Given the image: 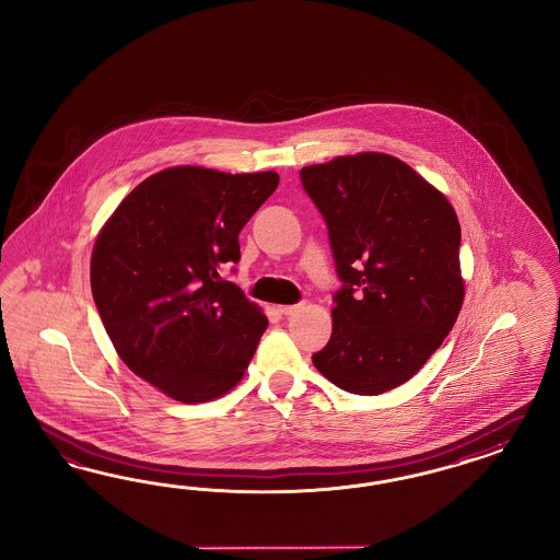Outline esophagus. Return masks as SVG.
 <instances>
[{"label":"esophagus","instance_id":"34e87169","mask_svg":"<svg viewBox=\"0 0 560 560\" xmlns=\"http://www.w3.org/2000/svg\"><path fill=\"white\" fill-rule=\"evenodd\" d=\"M298 310H300V305H279V312L283 316H293Z\"/></svg>","mask_w":560,"mask_h":560}]
</instances>
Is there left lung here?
I'll return each instance as SVG.
<instances>
[{
    "label": "left lung",
    "mask_w": 560,
    "mask_h": 560,
    "mask_svg": "<svg viewBox=\"0 0 560 560\" xmlns=\"http://www.w3.org/2000/svg\"><path fill=\"white\" fill-rule=\"evenodd\" d=\"M300 176L326 221L342 281L332 335L312 361L340 390H394L458 318V215L443 192L388 153L340 155Z\"/></svg>",
    "instance_id": "left-lung-1"
}]
</instances>
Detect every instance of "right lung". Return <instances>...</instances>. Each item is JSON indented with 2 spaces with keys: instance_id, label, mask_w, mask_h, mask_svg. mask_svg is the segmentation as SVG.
I'll return each instance as SVG.
<instances>
[{
  "instance_id": "obj_1",
  "label": "right lung",
  "mask_w": 560,
  "mask_h": 560,
  "mask_svg": "<svg viewBox=\"0 0 560 560\" xmlns=\"http://www.w3.org/2000/svg\"><path fill=\"white\" fill-rule=\"evenodd\" d=\"M279 185L277 172L166 168L137 185L96 237L90 283L131 372L195 405L232 390L269 320L221 269Z\"/></svg>"
}]
</instances>
